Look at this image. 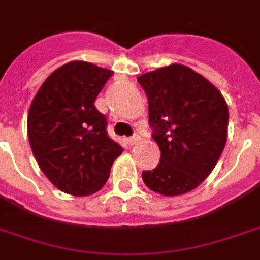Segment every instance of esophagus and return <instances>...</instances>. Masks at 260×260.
Instances as JSON below:
<instances>
[{
	"label": "esophagus",
	"mask_w": 260,
	"mask_h": 260,
	"mask_svg": "<svg viewBox=\"0 0 260 260\" xmlns=\"http://www.w3.org/2000/svg\"><path fill=\"white\" fill-rule=\"evenodd\" d=\"M139 140H140L139 135H134L132 138H128V143H129V146H134V145H136Z\"/></svg>",
	"instance_id": "1"
}]
</instances>
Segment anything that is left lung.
Instances as JSON below:
<instances>
[{
	"mask_svg": "<svg viewBox=\"0 0 260 260\" xmlns=\"http://www.w3.org/2000/svg\"><path fill=\"white\" fill-rule=\"evenodd\" d=\"M147 95L153 138L161 150L157 168L142 179L150 190L174 197L203 183L228 140V103L216 86L179 63L138 77Z\"/></svg>",
	"mask_w": 260,
	"mask_h": 260,
	"instance_id": "left-lung-1",
	"label": "left lung"
}]
</instances>
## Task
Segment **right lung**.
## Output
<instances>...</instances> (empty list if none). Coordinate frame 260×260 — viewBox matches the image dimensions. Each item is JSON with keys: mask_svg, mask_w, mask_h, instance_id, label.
<instances>
[{"mask_svg": "<svg viewBox=\"0 0 260 260\" xmlns=\"http://www.w3.org/2000/svg\"><path fill=\"white\" fill-rule=\"evenodd\" d=\"M113 71L73 60L56 69L34 96L27 115L32 154L55 187L70 196L99 191L122 153L95 107Z\"/></svg>", "mask_w": 260, "mask_h": 260, "instance_id": "1", "label": "right lung"}]
</instances>
